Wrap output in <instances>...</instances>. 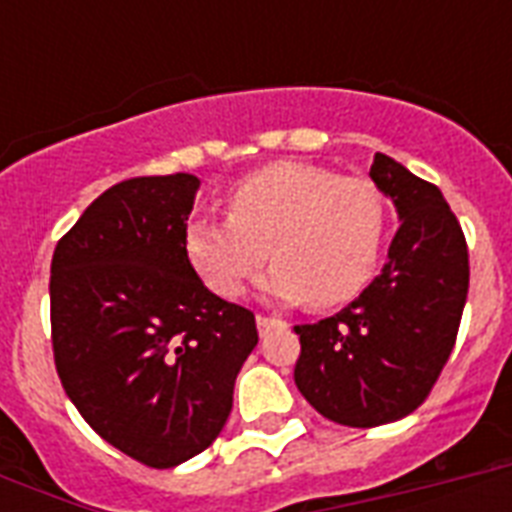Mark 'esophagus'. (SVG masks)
<instances>
[{
	"label": "esophagus",
	"instance_id": "esophagus-1",
	"mask_svg": "<svg viewBox=\"0 0 512 512\" xmlns=\"http://www.w3.org/2000/svg\"><path fill=\"white\" fill-rule=\"evenodd\" d=\"M279 324L281 319H273V316H263V313L257 316V329H260V335H268V332H271L273 327H279Z\"/></svg>",
	"mask_w": 512,
	"mask_h": 512
}]
</instances>
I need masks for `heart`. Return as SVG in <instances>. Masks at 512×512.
Here are the masks:
<instances>
[{
  "mask_svg": "<svg viewBox=\"0 0 512 512\" xmlns=\"http://www.w3.org/2000/svg\"><path fill=\"white\" fill-rule=\"evenodd\" d=\"M228 212L191 220L183 236L188 265L225 300L244 292L271 249L276 265L263 281L265 295L316 308L348 303L377 271L388 233L377 185L300 162L241 177Z\"/></svg>",
  "mask_w": 512,
  "mask_h": 512,
  "instance_id": "b5f03b06",
  "label": "heart"
}]
</instances>
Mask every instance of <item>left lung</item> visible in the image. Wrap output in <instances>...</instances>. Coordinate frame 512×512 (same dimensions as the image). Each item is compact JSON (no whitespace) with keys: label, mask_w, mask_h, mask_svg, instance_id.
<instances>
[{"label":"left lung","mask_w":512,"mask_h":512,"mask_svg":"<svg viewBox=\"0 0 512 512\" xmlns=\"http://www.w3.org/2000/svg\"><path fill=\"white\" fill-rule=\"evenodd\" d=\"M369 177L396 204L382 273L340 313L300 324L295 385L327 420L374 428L428 398L468 300V244L444 193L385 154Z\"/></svg>","instance_id":"obj_1"}]
</instances>
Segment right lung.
Returning a JSON list of instances; mask_svg holds the SVG:
<instances>
[{"instance_id":"obj_1","label":"right lung","mask_w":512,"mask_h":512,"mask_svg":"<svg viewBox=\"0 0 512 512\" xmlns=\"http://www.w3.org/2000/svg\"><path fill=\"white\" fill-rule=\"evenodd\" d=\"M199 191L188 172L100 193L50 268L55 369L103 441L148 468L204 452L257 345L255 313L212 295L185 260Z\"/></svg>"}]
</instances>
